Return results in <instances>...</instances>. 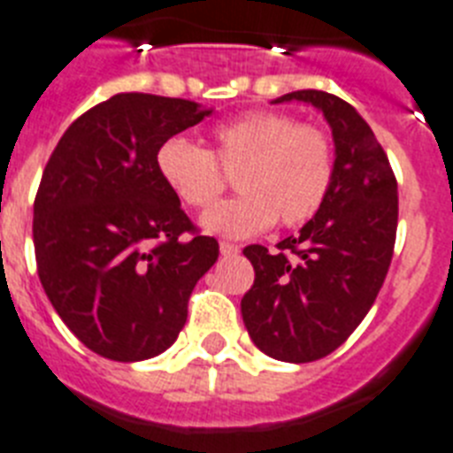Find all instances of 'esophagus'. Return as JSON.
<instances>
[{
	"label": "esophagus",
	"instance_id": "34e87169",
	"mask_svg": "<svg viewBox=\"0 0 453 453\" xmlns=\"http://www.w3.org/2000/svg\"><path fill=\"white\" fill-rule=\"evenodd\" d=\"M219 249H220V256H237L239 253V246L230 244V242H220Z\"/></svg>",
	"mask_w": 453,
	"mask_h": 453
}]
</instances>
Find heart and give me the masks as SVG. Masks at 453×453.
Here are the masks:
<instances>
[{"label":"heart","mask_w":453,"mask_h":453,"mask_svg":"<svg viewBox=\"0 0 453 453\" xmlns=\"http://www.w3.org/2000/svg\"><path fill=\"white\" fill-rule=\"evenodd\" d=\"M156 169L188 209H207L233 174L239 195L204 214L202 227L223 237H251L277 220L293 227L321 207L334 174L333 142L321 127L279 111H249L219 123L209 149L186 137L165 139Z\"/></svg>","instance_id":"heart-1"}]
</instances>
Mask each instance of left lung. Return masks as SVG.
<instances>
[{
	"label": "left lung",
	"mask_w": 453,
	"mask_h": 453,
	"mask_svg": "<svg viewBox=\"0 0 453 453\" xmlns=\"http://www.w3.org/2000/svg\"><path fill=\"white\" fill-rule=\"evenodd\" d=\"M293 99L328 120L333 183L314 219L279 242L277 251L246 246L256 279L242 297V319L263 354L311 363L344 344L374 304L393 258L398 183L381 143L349 102L296 90L274 104Z\"/></svg>",
	"instance_id": "1"
}]
</instances>
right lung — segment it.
<instances>
[{"mask_svg":"<svg viewBox=\"0 0 453 453\" xmlns=\"http://www.w3.org/2000/svg\"><path fill=\"white\" fill-rule=\"evenodd\" d=\"M197 102L113 95L73 120L35 200V253L48 300L90 351L134 363L163 354L188 297L219 260L156 169L165 139L209 116Z\"/></svg>","mask_w":453,"mask_h":453,"instance_id":"add662e5","label":"right lung"}]
</instances>
